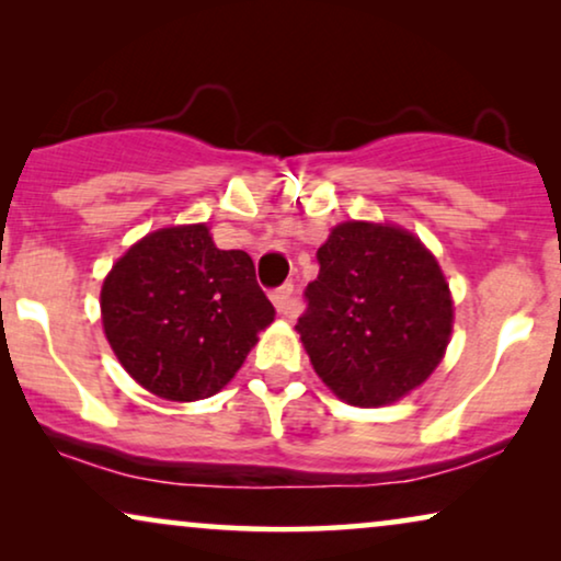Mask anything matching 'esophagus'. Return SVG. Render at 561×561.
Masks as SVG:
<instances>
[{
	"instance_id": "34e87169",
	"label": "esophagus",
	"mask_w": 561,
	"mask_h": 561,
	"mask_svg": "<svg viewBox=\"0 0 561 561\" xmlns=\"http://www.w3.org/2000/svg\"><path fill=\"white\" fill-rule=\"evenodd\" d=\"M273 304H275V311H278L280 317H286V319L298 317V301L294 296V283H286V286L273 290Z\"/></svg>"
}]
</instances>
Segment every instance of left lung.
<instances>
[{
    "mask_svg": "<svg viewBox=\"0 0 561 561\" xmlns=\"http://www.w3.org/2000/svg\"><path fill=\"white\" fill-rule=\"evenodd\" d=\"M317 260L296 329L319 378L359 409L419 388L442 363L455 319L436 257L401 227L344 221Z\"/></svg>",
    "mask_w": 561,
    "mask_h": 561,
    "instance_id": "8db88e82",
    "label": "left lung"
}]
</instances>
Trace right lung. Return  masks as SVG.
Segmentation results:
<instances>
[{"instance_id":"obj_1","label":"right lung","mask_w":561,"mask_h":561,"mask_svg":"<svg viewBox=\"0 0 561 561\" xmlns=\"http://www.w3.org/2000/svg\"><path fill=\"white\" fill-rule=\"evenodd\" d=\"M273 317L252 257L219 250L206 225L142 237L102 286V324L114 355L165 401L219 393Z\"/></svg>"}]
</instances>
